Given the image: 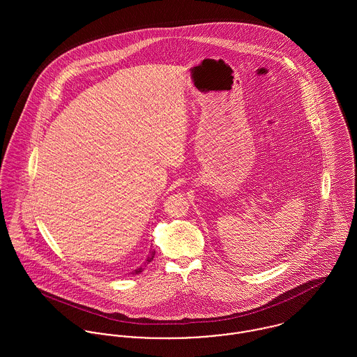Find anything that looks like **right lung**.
Masks as SVG:
<instances>
[{
  "instance_id": "obj_1",
  "label": "right lung",
  "mask_w": 357,
  "mask_h": 357,
  "mask_svg": "<svg viewBox=\"0 0 357 357\" xmlns=\"http://www.w3.org/2000/svg\"><path fill=\"white\" fill-rule=\"evenodd\" d=\"M153 255H155V250H153V249H151V250H150V255H149V257H147V259L144 261V265H147V264H150V262L153 261ZM140 272H143V266H139L137 269L132 271L130 273H132V275H137V273H140Z\"/></svg>"
}]
</instances>
